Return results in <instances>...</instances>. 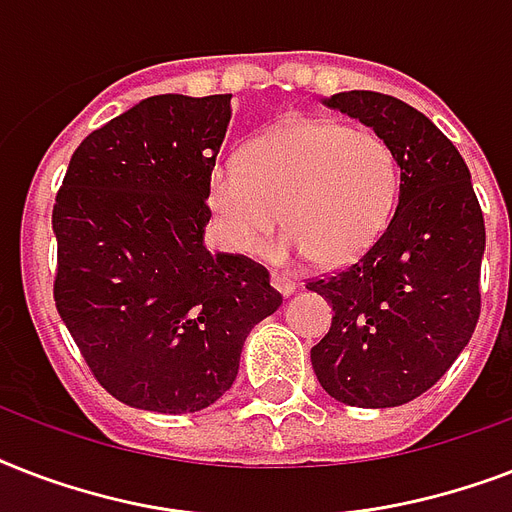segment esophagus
Wrapping results in <instances>:
<instances>
[{
    "instance_id": "34e87169",
    "label": "esophagus",
    "mask_w": 512,
    "mask_h": 512,
    "mask_svg": "<svg viewBox=\"0 0 512 512\" xmlns=\"http://www.w3.org/2000/svg\"><path fill=\"white\" fill-rule=\"evenodd\" d=\"M271 284H273V289H276V292H281L284 297H289L297 289L295 281L287 279L284 273H271Z\"/></svg>"
}]
</instances>
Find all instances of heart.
<instances>
[{
    "instance_id": "b5f03b06",
    "label": "heart",
    "mask_w": 512,
    "mask_h": 512,
    "mask_svg": "<svg viewBox=\"0 0 512 512\" xmlns=\"http://www.w3.org/2000/svg\"><path fill=\"white\" fill-rule=\"evenodd\" d=\"M398 188V154L382 135L337 119H287L249 140L241 162H217L207 196L233 252L257 255L281 220L289 233L271 247V260L316 257L337 268L385 233Z\"/></svg>"
}]
</instances>
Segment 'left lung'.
<instances>
[{
	"label": "left lung",
	"instance_id": "1",
	"mask_svg": "<svg viewBox=\"0 0 512 512\" xmlns=\"http://www.w3.org/2000/svg\"><path fill=\"white\" fill-rule=\"evenodd\" d=\"M324 106L396 148L398 207L361 260L308 281L332 303V327L311 348L313 372L348 406H401L433 388L470 342L481 313L484 215L452 140L404 100L337 92Z\"/></svg>",
	"mask_w": 512,
	"mask_h": 512
}]
</instances>
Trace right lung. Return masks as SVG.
<instances>
[{
    "label": "right lung",
    "mask_w": 512,
    "mask_h": 512,
    "mask_svg": "<svg viewBox=\"0 0 512 512\" xmlns=\"http://www.w3.org/2000/svg\"><path fill=\"white\" fill-rule=\"evenodd\" d=\"M231 95H154L90 132L52 207L55 305L98 382L146 412H201L279 311L263 265L204 247Z\"/></svg>",
    "instance_id": "right-lung-1"
}]
</instances>
